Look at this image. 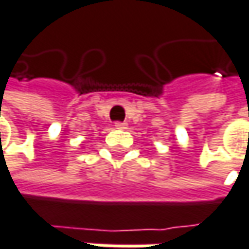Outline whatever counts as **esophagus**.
Here are the masks:
<instances>
[{"instance_id": "esophagus-1", "label": "esophagus", "mask_w": 249, "mask_h": 249, "mask_svg": "<svg viewBox=\"0 0 249 249\" xmlns=\"http://www.w3.org/2000/svg\"><path fill=\"white\" fill-rule=\"evenodd\" d=\"M114 127H116V129H120V130L127 129V123H124V122H123V123H122V122H116V123H114Z\"/></svg>"}]
</instances>
